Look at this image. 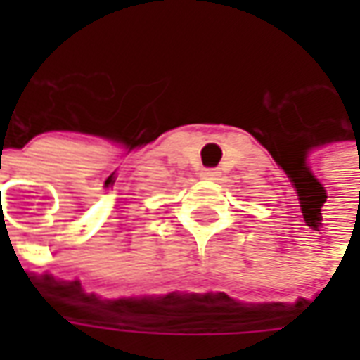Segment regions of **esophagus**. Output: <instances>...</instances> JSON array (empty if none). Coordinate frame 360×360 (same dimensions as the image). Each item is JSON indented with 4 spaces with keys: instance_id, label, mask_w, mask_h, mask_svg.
Segmentation results:
<instances>
[{
    "instance_id": "obj_1",
    "label": "esophagus",
    "mask_w": 360,
    "mask_h": 360,
    "mask_svg": "<svg viewBox=\"0 0 360 360\" xmlns=\"http://www.w3.org/2000/svg\"><path fill=\"white\" fill-rule=\"evenodd\" d=\"M200 175L204 179H216V177H219V169H204Z\"/></svg>"
}]
</instances>
